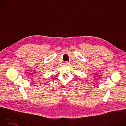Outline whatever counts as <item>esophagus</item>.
<instances>
[{
	"label": "esophagus",
	"mask_w": 126,
	"mask_h": 126,
	"mask_svg": "<svg viewBox=\"0 0 126 126\" xmlns=\"http://www.w3.org/2000/svg\"><path fill=\"white\" fill-rule=\"evenodd\" d=\"M69 62H68V61H66V62H65V63H64V64H65V65H69Z\"/></svg>",
	"instance_id": "34e87169"
}]
</instances>
